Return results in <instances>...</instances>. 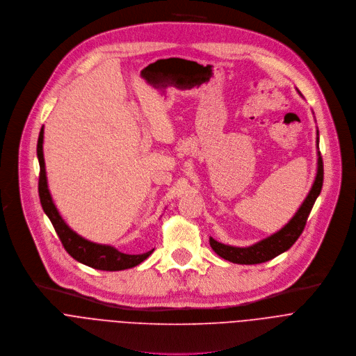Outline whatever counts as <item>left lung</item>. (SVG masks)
Instances as JSON below:
<instances>
[{"mask_svg":"<svg viewBox=\"0 0 356 356\" xmlns=\"http://www.w3.org/2000/svg\"><path fill=\"white\" fill-rule=\"evenodd\" d=\"M317 149H318V130H317ZM317 174L314 184L306 196L305 202L299 207V210L295 213V216L291 219V222L282 227L279 232L275 234L250 245V247H233V245H226L215 238H209L210 247L213 248L219 257L225 258L226 261H230L233 264H241V265H254V264H261L266 262L279 254L288 251L296 240L300 237V234L305 230L307 218L310 215V211L313 209V204L316 199L318 197L321 188H323V178H324V168H323V159L321 153L317 152Z\"/></svg>","mask_w":356,"mask_h":356,"instance_id":"8db88e82","label":"left lung"}]
</instances>
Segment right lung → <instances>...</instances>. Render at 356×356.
Masks as SVG:
<instances>
[{
  "label": "right lung",
  "instance_id": "right-lung-1",
  "mask_svg": "<svg viewBox=\"0 0 356 356\" xmlns=\"http://www.w3.org/2000/svg\"><path fill=\"white\" fill-rule=\"evenodd\" d=\"M43 126L39 133L38 138V160L40 165V174H39V197L42 207L47 218L50 219L63 247L65 251L77 259L79 262L91 266L94 269H101V270H122V269H129L140 262H143L147 257L152 255L154 251L150 250L145 254H137V255H130L118 251L115 247L105 245V244H97L92 241H88L79 236L76 232L71 230L65 222L61 219L60 213L57 207L53 203L51 195L47 188V178H46V170H44V159H43Z\"/></svg>",
  "mask_w": 356,
  "mask_h": 356
}]
</instances>
